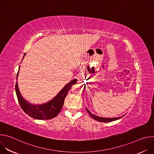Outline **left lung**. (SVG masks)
<instances>
[{
  "mask_svg": "<svg viewBox=\"0 0 154 154\" xmlns=\"http://www.w3.org/2000/svg\"><path fill=\"white\" fill-rule=\"evenodd\" d=\"M86 110L87 111V112L88 113V114L90 115V116L94 119L97 121H99V122H112V121H115V120H117V119H120L121 117H118V118H102V117H99V116H96L93 114H92L88 109L87 108H86Z\"/></svg>",
  "mask_w": 154,
  "mask_h": 154,
  "instance_id": "obj_1",
  "label": "left lung"
}]
</instances>
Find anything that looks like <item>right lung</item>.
I'll return each mask as SVG.
<instances>
[{
  "label": "right lung",
  "instance_id": "add662e5",
  "mask_svg": "<svg viewBox=\"0 0 154 154\" xmlns=\"http://www.w3.org/2000/svg\"><path fill=\"white\" fill-rule=\"evenodd\" d=\"M26 54H24L25 55ZM20 66L19 67V70ZM19 71L17 73L16 79H17ZM77 79H74L68 83L60 93L51 100L42 105H33L28 102L21 96L19 91L17 82L16 83L15 91L19 103L23 109V111L30 117L41 120H48L57 116L60 112L63 107L64 99L66 96L68 91L70 90L71 86L75 84Z\"/></svg>",
  "mask_w": 154,
  "mask_h": 154
}]
</instances>
